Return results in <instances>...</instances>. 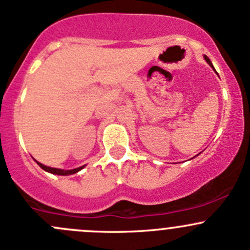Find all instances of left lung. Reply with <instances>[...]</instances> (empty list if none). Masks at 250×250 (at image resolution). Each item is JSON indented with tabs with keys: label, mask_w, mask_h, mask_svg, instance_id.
Listing matches in <instances>:
<instances>
[{
	"label": "left lung",
	"mask_w": 250,
	"mask_h": 250,
	"mask_svg": "<svg viewBox=\"0 0 250 250\" xmlns=\"http://www.w3.org/2000/svg\"><path fill=\"white\" fill-rule=\"evenodd\" d=\"M204 59H205V61H206L207 63H208V64H209V65H211V67H212V68H213V70H214V72H215V69H214L213 64H212L211 60H209V59H208V57H207V56H206V55H204Z\"/></svg>",
	"instance_id": "left-lung-1"
}]
</instances>
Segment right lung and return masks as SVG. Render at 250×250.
I'll return each instance as SVG.
<instances>
[{
    "instance_id": "add662e5",
    "label": "right lung",
    "mask_w": 250,
    "mask_h": 250,
    "mask_svg": "<svg viewBox=\"0 0 250 250\" xmlns=\"http://www.w3.org/2000/svg\"><path fill=\"white\" fill-rule=\"evenodd\" d=\"M37 162V160H36ZM37 164L39 165V167H42V169L44 170V171L46 172H50V173H54V175H60V176H68V175H74V173H77L78 171H80L81 169H83L85 167V165H83V167H79L77 169H72V170H63V169H56V167H46V165L42 164V163L37 162Z\"/></svg>"
}]
</instances>
